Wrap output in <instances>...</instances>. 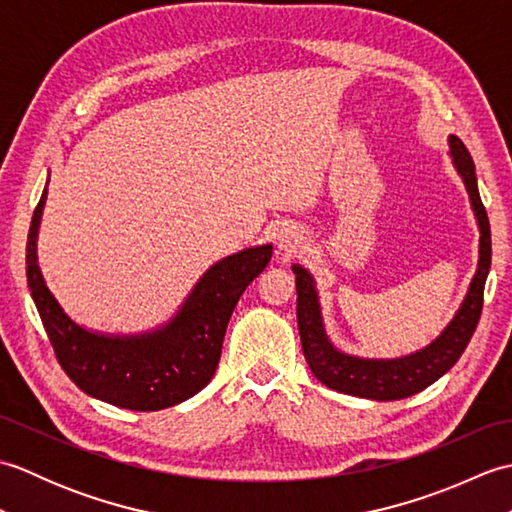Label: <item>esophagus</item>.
Masks as SVG:
<instances>
[{"instance_id":"obj_1","label":"esophagus","mask_w":512,"mask_h":512,"mask_svg":"<svg viewBox=\"0 0 512 512\" xmlns=\"http://www.w3.org/2000/svg\"><path fill=\"white\" fill-rule=\"evenodd\" d=\"M303 242H306V237L299 231L297 226H281L279 233H277V248L284 250V253H297L301 250Z\"/></svg>"}]
</instances>
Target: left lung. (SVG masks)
Masks as SVG:
<instances>
[{"instance_id": "left-lung-1", "label": "left lung", "mask_w": 512, "mask_h": 512, "mask_svg": "<svg viewBox=\"0 0 512 512\" xmlns=\"http://www.w3.org/2000/svg\"><path fill=\"white\" fill-rule=\"evenodd\" d=\"M449 156L453 167L462 178L469 202L480 231V257H477L475 275L469 284V290L455 310L453 319L447 323L436 339L420 350L396 356V358H365L354 356L339 350L325 332L321 301L317 281L310 275L308 268L301 264H292L297 284V323L303 356L325 387L341 394H350L369 400H400L418 394L436 383L449 369L458 363V358L469 345L471 336L477 328L484 303V284L491 270V224L477 191L475 165L458 136H449Z\"/></svg>"}]
</instances>
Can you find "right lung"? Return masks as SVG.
I'll list each match as a JSON object with an SVG mask.
<instances>
[{
	"instance_id": "add662e5",
	"label": "right lung",
	"mask_w": 512,
	"mask_h": 512,
	"mask_svg": "<svg viewBox=\"0 0 512 512\" xmlns=\"http://www.w3.org/2000/svg\"><path fill=\"white\" fill-rule=\"evenodd\" d=\"M48 182L32 215L26 277L65 374L88 396L132 411L167 409L198 394L220 363L228 319L246 286L268 266L273 244L237 250L215 262L167 323L136 334L90 330L63 310L39 266L37 239Z\"/></svg>"
}]
</instances>
